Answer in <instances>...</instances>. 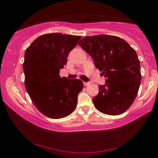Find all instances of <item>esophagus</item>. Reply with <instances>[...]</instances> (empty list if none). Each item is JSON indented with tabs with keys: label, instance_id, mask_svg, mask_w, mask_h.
<instances>
[{
	"label": "esophagus",
	"instance_id": "34e87169",
	"mask_svg": "<svg viewBox=\"0 0 158 158\" xmlns=\"http://www.w3.org/2000/svg\"><path fill=\"white\" fill-rule=\"evenodd\" d=\"M83 85H85V86H88V85H90V83H87V82H84Z\"/></svg>",
	"mask_w": 158,
	"mask_h": 158
}]
</instances>
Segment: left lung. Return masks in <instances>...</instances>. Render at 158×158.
Masks as SVG:
<instances>
[{"instance_id": "left-lung-1", "label": "left lung", "mask_w": 158, "mask_h": 158, "mask_svg": "<svg viewBox=\"0 0 158 158\" xmlns=\"http://www.w3.org/2000/svg\"><path fill=\"white\" fill-rule=\"evenodd\" d=\"M106 77L104 85L93 98L96 109L108 115L124 113L137 96L140 83V62L137 52L123 39L116 36H85L78 43Z\"/></svg>"}]
</instances>
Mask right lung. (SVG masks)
Masks as SVG:
<instances>
[{
  "label": "right lung",
  "mask_w": 158,
  "mask_h": 158,
  "mask_svg": "<svg viewBox=\"0 0 158 158\" xmlns=\"http://www.w3.org/2000/svg\"><path fill=\"white\" fill-rule=\"evenodd\" d=\"M81 36L52 33L36 38L26 49L23 70L25 87L39 111L47 117L61 118L75 111L83 81L60 77V70Z\"/></svg>",
  "instance_id": "right-lung-1"
}]
</instances>
